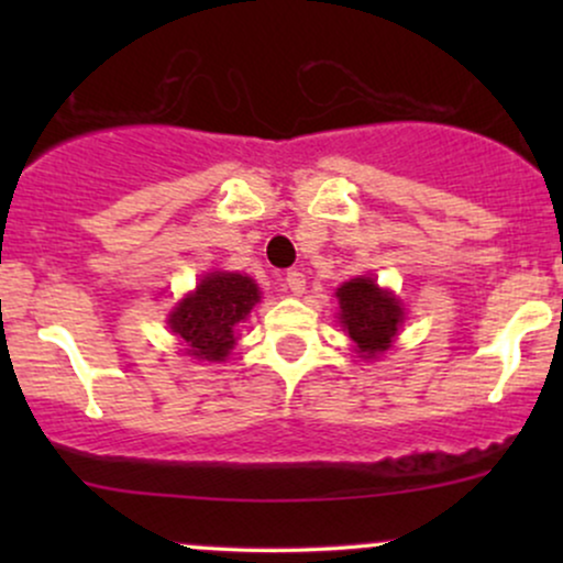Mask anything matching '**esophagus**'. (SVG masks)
I'll return each mask as SVG.
<instances>
[{
	"label": "esophagus",
	"instance_id": "obj_1",
	"mask_svg": "<svg viewBox=\"0 0 563 563\" xmlns=\"http://www.w3.org/2000/svg\"><path fill=\"white\" fill-rule=\"evenodd\" d=\"M286 288L294 296L303 294V288H307V275L299 273V269H290V273H286Z\"/></svg>",
	"mask_w": 563,
	"mask_h": 563
}]
</instances>
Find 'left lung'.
Instances as JSON below:
<instances>
[{
  "mask_svg": "<svg viewBox=\"0 0 563 563\" xmlns=\"http://www.w3.org/2000/svg\"><path fill=\"white\" fill-rule=\"evenodd\" d=\"M341 303V322L349 339L357 344L365 357L386 352L402 322V307L386 290H380L371 277H354L335 290Z\"/></svg>",
  "mask_w": 563,
  "mask_h": 563,
  "instance_id": "obj_1",
  "label": "left lung"
}]
</instances>
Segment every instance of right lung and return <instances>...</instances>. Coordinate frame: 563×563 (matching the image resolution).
Instances as JSON below:
<instances>
[{
    "instance_id": "obj_1",
    "label": "right lung",
    "mask_w": 563,
    "mask_h": 563,
    "mask_svg": "<svg viewBox=\"0 0 563 563\" xmlns=\"http://www.w3.org/2000/svg\"><path fill=\"white\" fill-rule=\"evenodd\" d=\"M260 301V288L238 273H211L200 280L196 294L174 309L169 325L185 341L187 354L219 363L235 344V325Z\"/></svg>"
}]
</instances>
